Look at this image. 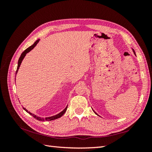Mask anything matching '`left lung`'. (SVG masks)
Wrapping results in <instances>:
<instances>
[{
	"label": "left lung",
	"mask_w": 152,
	"mask_h": 152,
	"mask_svg": "<svg viewBox=\"0 0 152 152\" xmlns=\"http://www.w3.org/2000/svg\"><path fill=\"white\" fill-rule=\"evenodd\" d=\"M132 50H133V52H134V55H135V51H134V50H133V49H132ZM93 112H95V114H96V115H98V114H96V112H95V111H94V110H93Z\"/></svg>",
	"instance_id": "obj_1"
}]
</instances>
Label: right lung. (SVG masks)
<instances>
[{"label": "right lung", "instance_id": "right-lung-1", "mask_svg": "<svg viewBox=\"0 0 152 152\" xmlns=\"http://www.w3.org/2000/svg\"><path fill=\"white\" fill-rule=\"evenodd\" d=\"M39 41H40V39H38L33 45H32V46H31L30 47H28V48H27V49L23 51V53H21V56H20V57H19V60H18L17 70H16V72H15V76H16V74H17L18 72V70H19V66H20V65H21L22 61H23V59H24V57H25V56H26V54H27V53L29 52V51H31L32 50H33V48L37 46V44L38 43V42H39ZM67 106H68V105L66 106V107L65 108H64L62 112H61L59 113V114H57V115H56L51 116V117H47V118H41V117H38V116H37V115H35V114H32V113H31L30 112H28V111L27 110L26 108H25L24 107H23V109L25 110L26 111L27 113H28V114H31L32 116H33V117H34L35 119H37V120H39V121H45V120H46V121H51V120H54V119H58V118H61V116H62V115L64 114V113H65V112L66 111Z\"/></svg>", "mask_w": 152, "mask_h": 152}]
</instances>
